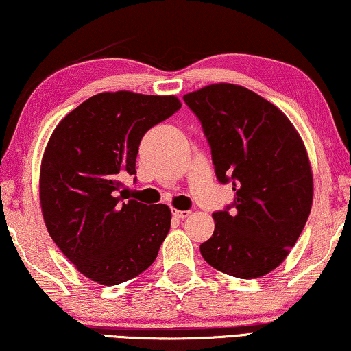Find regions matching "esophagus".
<instances>
[{
    "instance_id": "esophagus-1",
    "label": "esophagus",
    "mask_w": 351,
    "mask_h": 351,
    "mask_svg": "<svg viewBox=\"0 0 351 351\" xmlns=\"http://www.w3.org/2000/svg\"><path fill=\"white\" fill-rule=\"evenodd\" d=\"M188 215H189L188 210H176V208H173V217H175V219L183 220V219H186V217H188Z\"/></svg>"
}]
</instances>
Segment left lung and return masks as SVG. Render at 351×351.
<instances>
[{
	"instance_id": "1",
	"label": "left lung",
	"mask_w": 351,
	"mask_h": 351,
	"mask_svg": "<svg viewBox=\"0 0 351 351\" xmlns=\"http://www.w3.org/2000/svg\"><path fill=\"white\" fill-rule=\"evenodd\" d=\"M183 99L202 124L217 180L237 193L232 210L212 214L201 254L232 277H264L287 259L311 212L303 139L282 110L243 86L210 84Z\"/></svg>"
}]
</instances>
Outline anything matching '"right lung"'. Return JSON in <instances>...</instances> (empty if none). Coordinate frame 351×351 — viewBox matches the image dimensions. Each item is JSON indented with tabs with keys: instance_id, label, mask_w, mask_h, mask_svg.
<instances>
[{
	"instance_id": "right-lung-1",
	"label": "right lung",
	"mask_w": 351,
	"mask_h": 351,
	"mask_svg": "<svg viewBox=\"0 0 351 351\" xmlns=\"http://www.w3.org/2000/svg\"><path fill=\"white\" fill-rule=\"evenodd\" d=\"M181 108L175 95L101 92L58 123L40 167V206L53 241L100 285L143 274L170 230L165 204L126 201L121 178L150 128Z\"/></svg>"
}]
</instances>
